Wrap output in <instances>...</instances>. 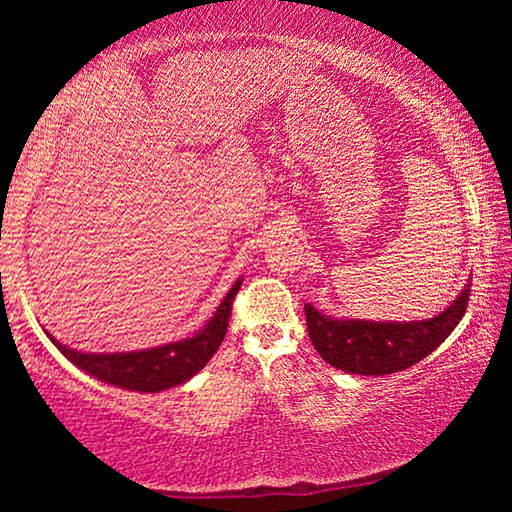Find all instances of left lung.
Masks as SVG:
<instances>
[{"label":"left lung","mask_w":512,"mask_h":512,"mask_svg":"<svg viewBox=\"0 0 512 512\" xmlns=\"http://www.w3.org/2000/svg\"><path fill=\"white\" fill-rule=\"evenodd\" d=\"M470 284L443 314L411 323L334 320L305 305L309 339L329 366L352 375H391L415 366L443 343L465 316Z\"/></svg>","instance_id":"1"}]
</instances>
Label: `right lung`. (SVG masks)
<instances>
[{"mask_svg": "<svg viewBox=\"0 0 512 512\" xmlns=\"http://www.w3.org/2000/svg\"><path fill=\"white\" fill-rule=\"evenodd\" d=\"M239 289L241 280H237L235 287L228 291V296L223 298L219 309L210 318V323L201 332L189 336V339L158 345V348L151 350L85 354L67 348V345L56 341L54 336H47L74 366H79L88 375L106 381V384L126 388V391L160 393L178 384H185L187 379H192L214 357V352L223 343L225 332H228L232 300H235Z\"/></svg>", "mask_w": 512, "mask_h": 512, "instance_id": "right-lung-1", "label": "right lung"}]
</instances>
